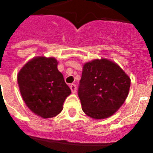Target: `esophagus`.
I'll return each instance as SVG.
<instances>
[{"label":"esophagus","mask_w":153,"mask_h":153,"mask_svg":"<svg viewBox=\"0 0 153 153\" xmlns=\"http://www.w3.org/2000/svg\"><path fill=\"white\" fill-rule=\"evenodd\" d=\"M70 89H71V92H72L73 93H74L75 92H76V85H75V84H74V83L70 84Z\"/></svg>","instance_id":"obj_1"}]
</instances>
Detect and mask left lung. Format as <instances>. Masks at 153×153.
Returning a JSON list of instances; mask_svg holds the SVG:
<instances>
[{"mask_svg":"<svg viewBox=\"0 0 153 153\" xmlns=\"http://www.w3.org/2000/svg\"><path fill=\"white\" fill-rule=\"evenodd\" d=\"M130 78L115 62L105 58L83 65L78 95L82 109L93 119L115 114L127 98Z\"/></svg>","mask_w":153,"mask_h":153,"instance_id":"1","label":"left lung"}]
</instances>
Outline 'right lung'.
Here are the masks:
<instances>
[{"mask_svg": "<svg viewBox=\"0 0 153 153\" xmlns=\"http://www.w3.org/2000/svg\"><path fill=\"white\" fill-rule=\"evenodd\" d=\"M54 57L37 56L28 61L17 76L22 98L32 111L44 119L54 117L62 111L71 93Z\"/></svg>", "mask_w": 153, "mask_h": 153, "instance_id": "obj_1", "label": "right lung"}]
</instances>
